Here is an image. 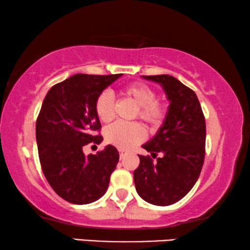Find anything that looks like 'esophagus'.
<instances>
[{
	"instance_id": "obj_1",
	"label": "esophagus",
	"mask_w": 250,
	"mask_h": 250,
	"mask_svg": "<svg viewBox=\"0 0 250 250\" xmlns=\"http://www.w3.org/2000/svg\"><path fill=\"white\" fill-rule=\"evenodd\" d=\"M124 156H125V150L119 149V157H121V159L124 158Z\"/></svg>"
}]
</instances>
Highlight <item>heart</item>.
<instances>
[{
  "mask_svg": "<svg viewBox=\"0 0 250 250\" xmlns=\"http://www.w3.org/2000/svg\"><path fill=\"white\" fill-rule=\"evenodd\" d=\"M122 95L128 98L138 105L134 117L142 119L151 127L162 124L166 115V107L156 99V92L149 85L134 82L125 85L121 91ZM115 100L110 92L104 91L95 100V112L101 122L108 123L114 118ZM146 138V131L139 123L117 122L105 129V140L119 149L127 150L138 145Z\"/></svg>",
  "mask_w": 250,
  "mask_h": 250,
  "instance_id": "heart-1",
  "label": "heart"
}]
</instances>
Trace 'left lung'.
I'll use <instances>...</instances> for the list:
<instances>
[{"instance_id": "left-lung-1", "label": "left lung", "mask_w": 250, "mask_h": 250, "mask_svg": "<svg viewBox=\"0 0 250 250\" xmlns=\"http://www.w3.org/2000/svg\"><path fill=\"white\" fill-rule=\"evenodd\" d=\"M162 85L169 101L165 121L157 134L142 146L156 158L139 156L135 189L146 203L168 206L182 199L196 184L205 159L206 123L194 92L169 75L142 76Z\"/></svg>"}]
</instances>
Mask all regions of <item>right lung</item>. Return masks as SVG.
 Wrapping results in <instances>:
<instances>
[{"label":"right lung","instance_id":"right-lung-1","mask_svg":"<svg viewBox=\"0 0 250 250\" xmlns=\"http://www.w3.org/2000/svg\"><path fill=\"white\" fill-rule=\"evenodd\" d=\"M122 74H76L50 88L36 121V141L44 176L58 196L76 205L100 199L119 160L114 146L85 156L84 146L99 145L98 95Z\"/></svg>","mask_w":250,"mask_h":250}]
</instances>
